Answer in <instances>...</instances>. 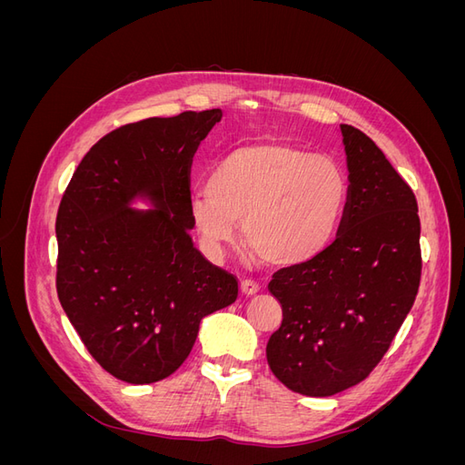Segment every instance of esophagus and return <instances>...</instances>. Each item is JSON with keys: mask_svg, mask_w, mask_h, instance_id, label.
Masks as SVG:
<instances>
[{"mask_svg": "<svg viewBox=\"0 0 465 465\" xmlns=\"http://www.w3.org/2000/svg\"><path fill=\"white\" fill-rule=\"evenodd\" d=\"M241 291H242V294H246V297H254V294H258V291H260V285L256 283V281L244 279V281H241Z\"/></svg>", "mask_w": 465, "mask_h": 465, "instance_id": "esophagus-1", "label": "esophagus"}]
</instances>
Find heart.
<instances>
[{
    "label": "heart",
    "instance_id": "b5f03b06",
    "mask_svg": "<svg viewBox=\"0 0 465 465\" xmlns=\"http://www.w3.org/2000/svg\"><path fill=\"white\" fill-rule=\"evenodd\" d=\"M349 180L331 157L285 142L241 145L211 166L205 190L193 192L190 217L217 252L236 221L260 262L297 267L316 260L340 229Z\"/></svg>",
    "mask_w": 465,
    "mask_h": 465
}]
</instances>
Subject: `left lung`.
<instances>
[{
    "mask_svg": "<svg viewBox=\"0 0 465 465\" xmlns=\"http://www.w3.org/2000/svg\"><path fill=\"white\" fill-rule=\"evenodd\" d=\"M340 128L349 202L335 241L267 285L283 308L265 347L267 364L279 382L311 398L333 396L372 372L420 281L415 193L369 135Z\"/></svg>",
    "mask_w": 465,
    "mask_h": 465,
    "instance_id": "obj_1",
    "label": "left lung"
}]
</instances>
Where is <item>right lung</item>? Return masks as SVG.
I'll use <instances>...</instances> for the list:
<instances>
[{"label": "right lung", "instance_id": "right-lung-1", "mask_svg": "<svg viewBox=\"0 0 465 465\" xmlns=\"http://www.w3.org/2000/svg\"><path fill=\"white\" fill-rule=\"evenodd\" d=\"M221 108L122 125L83 157L64 193L55 289L101 367L128 384L171 376L238 281L193 248L190 168ZM145 201L149 210H135Z\"/></svg>", "mask_w": 465, "mask_h": 465}]
</instances>
